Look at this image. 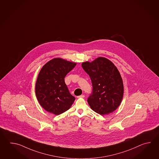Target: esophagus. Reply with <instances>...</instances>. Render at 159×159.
I'll return each instance as SVG.
<instances>
[{
    "instance_id": "esophagus-1",
    "label": "esophagus",
    "mask_w": 159,
    "mask_h": 159,
    "mask_svg": "<svg viewBox=\"0 0 159 159\" xmlns=\"http://www.w3.org/2000/svg\"><path fill=\"white\" fill-rule=\"evenodd\" d=\"M84 95H80V96H78V97H77V98H84Z\"/></svg>"
}]
</instances>
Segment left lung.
<instances>
[{
	"mask_svg": "<svg viewBox=\"0 0 159 159\" xmlns=\"http://www.w3.org/2000/svg\"><path fill=\"white\" fill-rule=\"evenodd\" d=\"M82 67L91 79L93 91L88 99L91 109L101 115L114 111L122 102L124 87L121 75L111 61L105 57L84 62Z\"/></svg>",
	"mask_w": 159,
	"mask_h": 159,
	"instance_id": "8db88e82",
	"label": "left lung"
}]
</instances>
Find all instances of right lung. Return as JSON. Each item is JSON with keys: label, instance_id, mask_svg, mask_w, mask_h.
<instances>
[{"label": "right lung", "instance_id": "obj_1", "mask_svg": "<svg viewBox=\"0 0 159 159\" xmlns=\"http://www.w3.org/2000/svg\"><path fill=\"white\" fill-rule=\"evenodd\" d=\"M76 63L60 58L51 60L41 68L35 86L37 100L45 110L60 115L67 111L75 102L64 78Z\"/></svg>", "mask_w": 159, "mask_h": 159}]
</instances>
